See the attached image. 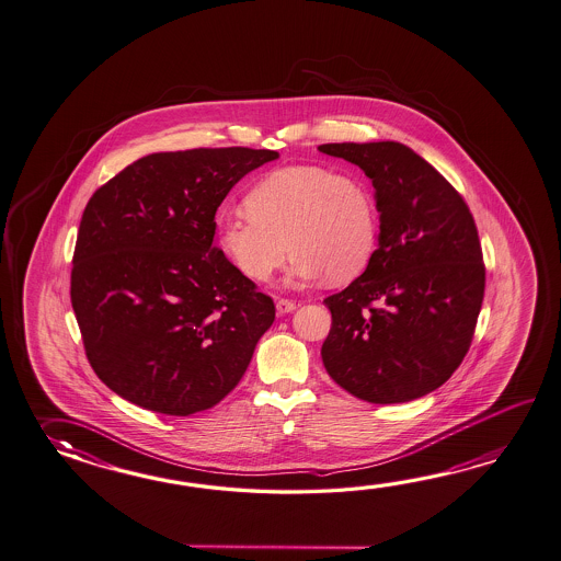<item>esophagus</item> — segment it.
<instances>
[{
	"label": "esophagus",
	"mask_w": 561,
	"mask_h": 561,
	"mask_svg": "<svg viewBox=\"0 0 561 561\" xmlns=\"http://www.w3.org/2000/svg\"><path fill=\"white\" fill-rule=\"evenodd\" d=\"M275 309H277V313H291L296 309V304L291 299H277Z\"/></svg>",
	"instance_id": "1"
}]
</instances>
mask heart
<instances>
[{"mask_svg":"<svg viewBox=\"0 0 561 561\" xmlns=\"http://www.w3.org/2000/svg\"><path fill=\"white\" fill-rule=\"evenodd\" d=\"M245 204L250 211L219 216L218 240L253 282H267L291 252L289 282L328 275L343 284L364 274L376 252L378 207L355 175L320 165L277 170L253 187Z\"/></svg>","mask_w":561,"mask_h":561,"instance_id":"b5f03b06","label":"heart"}]
</instances>
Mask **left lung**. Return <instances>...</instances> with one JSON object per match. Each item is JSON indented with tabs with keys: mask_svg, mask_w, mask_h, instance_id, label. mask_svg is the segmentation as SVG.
Segmentation results:
<instances>
[{
	"mask_svg": "<svg viewBox=\"0 0 561 561\" xmlns=\"http://www.w3.org/2000/svg\"><path fill=\"white\" fill-rule=\"evenodd\" d=\"M376 190L378 250L366 272L323 299L332 330L321 359L369 403L417 400L466 357L485 287L476 221L442 173L398 141L323 144Z\"/></svg>",
	"mask_w": 561,
	"mask_h": 561,
	"instance_id": "1",
	"label": "left lung"
}]
</instances>
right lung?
<instances>
[{
  "mask_svg": "<svg viewBox=\"0 0 561 561\" xmlns=\"http://www.w3.org/2000/svg\"><path fill=\"white\" fill-rule=\"evenodd\" d=\"M272 149L151 153L102 185L81 216L71 306L93 371L165 415L214 408L272 328V298L214 245L216 211Z\"/></svg>",
  "mask_w": 561,
  "mask_h": 561,
  "instance_id": "obj_1",
  "label": "right lung"
}]
</instances>
